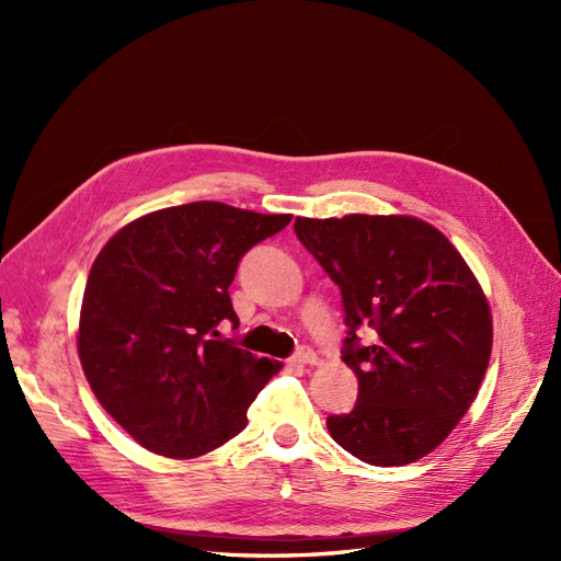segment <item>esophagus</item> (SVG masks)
<instances>
[{"label":"esophagus","instance_id":"obj_1","mask_svg":"<svg viewBox=\"0 0 561 561\" xmlns=\"http://www.w3.org/2000/svg\"><path fill=\"white\" fill-rule=\"evenodd\" d=\"M318 358H316V353L311 351V348H307V346H301V348H297L295 351V355H293V363H297V365H313Z\"/></svg>","mask_w":561,"mask_h":561}]
</instances>
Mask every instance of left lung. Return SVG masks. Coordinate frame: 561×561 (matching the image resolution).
Listing matches in <instances>:
<instances>
[{
  "instance_id": "1",
  "label": "left lung",
  "mask_w": 561,
  "mask_h": 561,
  "mask_svg": "<svg viewBox=\"0 0 561 561\" xmlns=\"http://www.w3.org/2000/svg\"><path fill=\"white\" fill-rule=\"evenodd\" d=\"M295 233L339 285L342 358L358 377L353 410L328 416L334 443L371 466L431 454L489 365L494 334L478 278L447 236L416 217H297Z\"/></svg>"
}]
</instances>
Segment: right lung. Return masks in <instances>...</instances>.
Masks as SVG:
<instances>
[{"label": "right lung", "mask_w": 561, "mask_h": 561, "mask_svg": "<svg viewBox=\"0 0 561 561\" xmlns=\"http://www.w3.org/2000/svg\"><path fill=\"white\" fill-rule=\"evenodd\" d=\"M290 219L196 201L135 219L100 250L79 360L98 402L145 449L194 458L245 428L250 402L280 365L219 328H239L229 285L243 254Z\"/></svg>", "instance_id": "obj_1"}]
</instances>
